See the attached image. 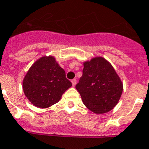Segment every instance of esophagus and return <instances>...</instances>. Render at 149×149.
Wrapping results in <instances>:
<instances>
[{
    "label": "esophagus",
    "mask_w": 149,
    "mask_h": 149,
    "mask_svg": "<svg viewBox=\"0 0 149 149\" xmlns=\"http://www.w3.org/2000/svg\"><path fill=\"white\" fill-rule=\"evenodd\" d=\"M71 82H72V86H73V87H75V86H76V84H77V79H72V80H71Z\"/></svg>",
    "instance_id": "34e87169"
}]
</instances>
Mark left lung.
Here are the masks:
<instances>
[{
  "label": "left lung",
  "instance_id": "1",
  "mask_svg": "<svg viewBox=\"0 0 149 149\" xmlns=\"http://www.w3.org/2000/svg\"><path fill=\"white\" fill-rule=\"evenodd\" d=\"M76 88L88 109L104 114L117 105L123 87L111 63L102 57H95L84 62L83 75Z\"/></svg>",
  "mask_w": 149,
  "mask_h": 149
}]
</instances>
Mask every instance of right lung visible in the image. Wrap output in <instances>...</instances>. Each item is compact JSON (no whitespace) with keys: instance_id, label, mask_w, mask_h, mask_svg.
Here are the masks:
<instances>
[{"instance_id":"add662e5","label":"right lung","mask_w":149,"mask_h":149,"mask_svg":"<svg viewBox=\"0 0 149 149\" xmlns=\"http://www.w3.org/2000/svg\"><path fill=\"white\" fill-rule=\"evenodd\" d=\"M72 86L54 56H43L29 68L22 81L26 97L37 108L46 109L58 102Z\"/></svg>"}]
</instances>
